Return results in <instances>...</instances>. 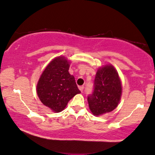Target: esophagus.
Returning a JSON list of instances; mask_svg holds the SVG:
<instances>
[{"label": "esophagus", "mask_w": 155, "mask_h": 155, "mask_svg": "<svg viewBox=\"0 0 155 155\" xmlns=\"http://www.w3.org/2000/svg\"><path fill=\"white\" fill-rule=\"evenodd\" d=\"M84 86H80V87H79V90H81V92H83V90H84Z\"/></svg>", "instance_id": "obj_1"}]
</instances>
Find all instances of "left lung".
Instances as JSON below:
<instances>
[{"mask_svg":"<svg viewBox=\"0 0 155 155\" xmlns=\"http://www.w3.org/2000/svg\"><path fill=\"white\" fill-rule=\"evenodd\" d=\"M121 93V82L114 66L100 67L95 78L93 93L87 97L90 111L96 116L112 111L118 105Z\"/></svg>","mask_w":155,"mask_h":155,"instance_id":"1","label":"left lung"}]
</instances>
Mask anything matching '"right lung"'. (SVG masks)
<instances>
[{
    "instance_id": "add662e5",
    "label": "right lung",
    "mask_w": 155,
    "mask_h": 155,
    "mask_svg": "<svg viewBox=\"0 0 155 155\" xmlns=\"http://www.w3.org/2000/svg\"><path fill=\"white\" fill-rule=\"evenodd\" d=\"M69 62L58 56L48 64L37 84V93L44 105L54 112H60L68 101L81 93L74 77L68 72Z\"/></svg>"
}]
</instances>
